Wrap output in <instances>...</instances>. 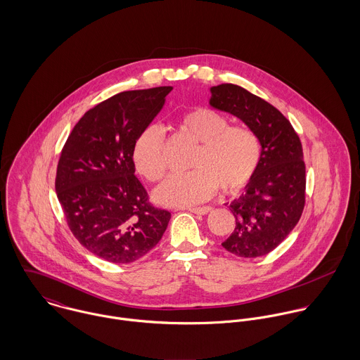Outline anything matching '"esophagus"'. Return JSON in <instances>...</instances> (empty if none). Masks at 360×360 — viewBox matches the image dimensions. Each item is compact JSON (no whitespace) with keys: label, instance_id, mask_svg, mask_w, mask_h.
Instances as JSON below:
<instances>
[{"label":"esophagus","instance_id":"1","mask_svg":"<svg viewBox=\"0 0 360 360\" xmlns=\"http://www.w3.org/2000/svg\"><path fill=\"white\" fill-rule=\"evenodd\" d=\"M190 212L197 213V214H207L209 212H212L210 206H200V207H190Z\"/></svg>","mask_w":360,"mask_h":360}]
</instances>
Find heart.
<instances>
[{
	"mask_svg": "<svg viewBox=\"0 0 360 360\" xmlns=\"http://www.w3.org/2000/svg\"><path fill=\"white\" fill-rule=\"evenodd\" d=\"M179 130L198 144L191 159L190 173L173 174L154 193L160 205L184 207L209 200L219 187L226 194L244 190L260 162L257 134L241 126H230L229 119L209 108H194L183 113ZM134 166L150 181L160 180L167 169L165 136L156 126L146 129L133 150Z\"/></svg>",
	"mask_w": 360,
	"mask_h": 360,
	"instance_id": "1",
	"label": "heart"
}]
</instances>
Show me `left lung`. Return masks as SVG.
I'll list each match as a JSON object with an SVG mask.
<instances>
[{"label": "left lung", "mask_w": 360, "mask_h": 360, "mask_svg": "<svg viewBox=\"0 0 360 360\" xmlns=\"http://www.w3.org/2000/svg\"><path fill=\"white\" fill-rule=\"evenodd\" d=\"M209 105L243 120L260 141V162L245 193L230 204L236 217L221 247L236 257H263L278 247L300 221L305 205L302 144L287 117L245 89L210 87Z\"/></svg>", "instance_id": "1"}]
</instances>
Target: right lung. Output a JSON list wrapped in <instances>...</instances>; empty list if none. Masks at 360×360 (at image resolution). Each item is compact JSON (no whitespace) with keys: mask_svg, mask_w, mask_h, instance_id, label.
Listing matches in <instances>:
<instances>
[{"mask_svg":"<svg viewBox=\"0 0 360 360\" xmlns=\"http://www.w3.org/2000/svg\"><path fill=\"white\" fill-rule=\"evenodd\" d=\"M173 87L119 93L87 110L69 134L55 190L68 226L91 254L131 263L160 241L170 212L148 202L134 176L139 136L163 108Z\"/></svg>","mask_w":360,"mask_h":360,"instance_id":"obj_1","label":"right lung"}]
</instances>
